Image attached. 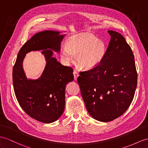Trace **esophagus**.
Segmentation results:
<instances>
[{
  "instance_id": "1",
  "label": "esophagus",
  "mask_w": 148,
  "mask_h": 148,
  "mask_svg": "<svg viewBox=\"0 0 148 148\" xmlns=\"http://www.w3.org/2000/svg\"><path fill=\"white\" fill-rule=\"evenodd\" d=\"M73 74H74V80H77V78L79 76V73L76 71H74L73 72Z\"/></svg>"
}]
</instances>
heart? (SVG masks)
<instances>
[{"label": "heart", "instance_id": "1", "mask_svg": "<svg viewBox=\"0 0 148 148\" xmlns=\"http://www.w3.org/2000/svg\"><path fill=\"white\" fill-rule=\"evenodd\" d=\"M67 49L60 52L62 61L67 64L76 56L79 66L84 69H90L103 62L106 54V44L103 40L94 36H76L71 37L66 44Z\"/></svg>", "mask_w": 148, "mask_h": 148}]
</instances>
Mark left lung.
<instances>
[{
    "label": "left lung",
    "mask_w": 148,
    "mask_h": 148,
    "mask_svg": "<svg viewBox=\"0 0 148 148\" xmlns=\"http://www.w3.org/2000/svg\"><path fill=\"white\" fill-rule=\"evenodd\" d=\"M111 36L106 56L99 66L79 73L77 82L89 114L109 122L127 111L134 98L138 75L131 48L119 33Z\"/></svg>",
    "instance_id": "8db88e82"
}]
</instances>
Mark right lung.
Here are the masks:
<instances>
[{
	"label": "right lung",
	"instance_id": "obj_1",
	"mask_svg": "<svg viewBox=\"0 0 148 148\" xmlns=\"http://www.w3.org/2000/svg\"><path fill=\"white\" fill-rule=\"evenodd\" d=\"M63 37L52 31L37 33L21 47L13 68L14 89L18 104L27 115L44 123L54 122L62 114L66 86L74 79L73 68L52 58L51 49L59 52ZM39 50H43L47 66L40 78L30 80L25 77L22 62L27 52Z\"/></svg>",
	"mask_w": 148,
	"mask_h": 148
}]
</instances>
